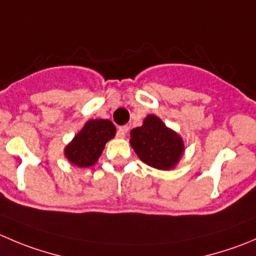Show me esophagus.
<instances>
[{"label": "esophagus", "mask_w": 256, "mask_h": 256, "mask_svg": "<svg viewBox=\"0 0 256 256\" xmlns=\"http://www.w3.org/2000/svg\"><path fill=\"white\" fill-rule=\"evenodd\" d=\"M128 132V126H122L118 128V136L119 137H124Z\"/></svg>", "instance_id": "34e87169"}]
</instances>
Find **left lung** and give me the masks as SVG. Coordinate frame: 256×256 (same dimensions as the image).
<instances>
[{"instance_id": "8db88e82", "label": "left lung", "mask_w": 256, "mask_h": 256, "mask_svg": "<svg viewBox=\"0 0 256 256\" xmlns=\"http://www.w3.org/2000/svg\"><path fill=\"white\" fill-rule=\"evenodd\" d=\"M130 146L148 166L158 170L174 167L184 152V142L156 116H148L142 126L130 130Z\"/></svg>"}]
</instances>
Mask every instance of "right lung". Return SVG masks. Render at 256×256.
<instances>
[{"instance_id": "right-lung-1", "label": "right lung", "mask_w": 256, "mask_h": 256, "mask_svg": "<svg viewBox=\"0 0 256 256\" xmlns=\"http://www.w3.org/2000/svg\"><path fill=\"white\" fill-rule=\"evenodd\" d=\"M114 136L116 126L108 119L86 122L84 128L65 148V156L78 167L93 166L103 152L106 143Z\"/></svg>"}]
</instances>
